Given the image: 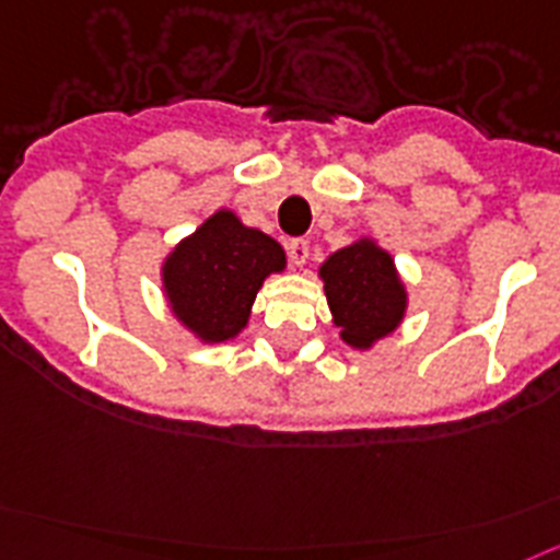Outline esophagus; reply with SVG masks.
Segmentation results:
<instances>
[{
  "mask_svg": "<svg viewBox=\"0 0 560 560\" xmlns=\"http://www.w3.org/2000/svg\"><path fill=\"white\" fill-rule=\"evenodd\" d=\"M287 253H290V259H293L295 267H304L310 259V245L304 240H293L287 242Z\"/></svg>",
  "mask_w": 560,
  "mask_h": 560,
  "instance_id": "obj_1",
  "label": "esophagus"
}]
</instances>
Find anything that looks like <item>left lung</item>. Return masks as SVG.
Wrapping results in <instances>:
<instances>
[{
    "label": "left lung",
    "mask_w": 560,
    "mask_h": 560,
    "mask_svg": "<svg viewBox=\"0 0 560 560\" xmlns=\"http://www.w3.org/2000/svg\"><path fill=\"white\" fill-rule=\"evenodd\" d=\"M318 276L340 340L358 352H369L406 318V281L397 270L395 256L372 236H358L327 256Z\"/></svg>",
    "instance_id": "left-lung-1"
}]
</instances>
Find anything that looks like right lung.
<instances>
[{
    "label": "right lung",
    "mask_w": 560,
    "mask_h": 560,
    "mask_svg": "<svg viewBox=\"0 0 560 560\" xmlns=\"http://www.w3.org/2000/svg\"><path fill=\"white\" fill-rule=\"evenodd\" d=\"M284 267L287 253L273 236L220 208L165 253L160 284L179 327L213 347L247 327L256 293Z\"/></svg>",
    "instance_id": "obj_1"
}]
</instances>
